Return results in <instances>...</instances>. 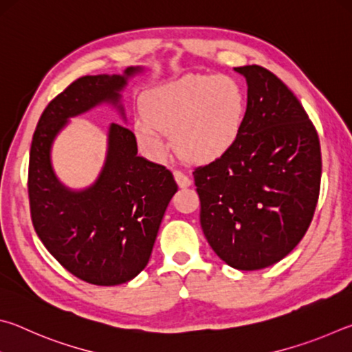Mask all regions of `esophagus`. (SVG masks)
Instances as JSON below:
<instances>
[{
  "label": "esophagus",
  "instance_id": "1",
  "mask_svg": "<svg viewBox=\"0 0 352 352\" xmlns=\"http://www.w3.org/2000/svg\"><path fill=\"white\" fill-rule=\"evenodd\" d=\"M174 177H175V182L180 188H188L190 186V183H192V180L188 175H184L182 170H174Z\"/></svg>",
  "mask_w": 352,
  "mask_h": 352
}]
</instances>
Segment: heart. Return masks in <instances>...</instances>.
<instances>
[{
    "label": "heart",
    "instance_id": "1",
    "mask_svg": "<svg viewBox=\"0 0 352 352\" xmlns=\"http://www.w3.org/2000/svg\"><path fill=\"white\" fill-rule=\"evenodd\" d=\"M142 115L135 124L140 144L163 157L174 144L188 162L214 163L239 141L247 116V98L230 76L186 74L155 87L142 96Z\"/></svg>",
    "mask_w": 352,
    "mask_h": 352
}]
</instances>
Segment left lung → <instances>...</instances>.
<instances>
[{"label": "left lung", "mask_w": 352, "mask_h": 352, "mask_svg": "<svg viewBox=\"0 0 352 352\" xmlns=\"http://www.w3.org/2000/svg\"><path fill=\"white\" fill-rule=\"evenodd\" d=\"M245 77L247 116L236 146L194 170L200 225L220 259L259 270L285 258L306 234L318 201L320 140L300 100L259 65Z\"/></svg>", "instance_id": "8db88e82"}]
</instances>
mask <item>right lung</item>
<instances>
[{
  "instance_id": "1",
  "label": "right lung",
  "mask_w": 352,
  "mask_h": 352,
  "mask_svg": "<svg viewBox=\"0 0 352 352\" xmlns=\"http://www.w3.org/2000/svg\"><path fill=\"white\" fill-rule=\"evenodd\" d=\"M141 71L129 67L124 74L74 80L47 104L32 136L28 192L35 233L65 269L94 285L127 283L144 269L178 186L164 166L138 157L133 132L115 122L102 170L85 189L58 180L51 148L69 118L100 104H111L126 118L121 91Z\"/></svg>"
}]
</instances>
